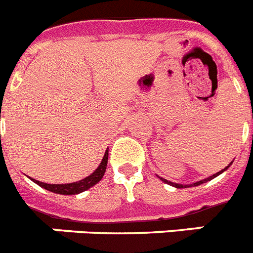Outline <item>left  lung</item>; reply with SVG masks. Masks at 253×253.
I'll return each mask as SVG.
<instances>
[{
    "label": "left lung",
    "instance_id": "obj_1",
    "mask_svg": "<svg viewBox=\"0 0 253 253\" xmlns=\"http://www.w3.org/2000/svg\"><path fill=\"white\" fill-rule=\"evenodd\" d=\"M232 164H233V163H230L229 165L226 166V168H224L223 170H220V171H217L216 174H213V175H210V176H209V178H206V179H202V180H198V182H196V183H192V184H178V183H172V182H169V180H166V179L161 178V176H159V178L161 179V180H163L164 183H166V184H170V185H172V187H175V188H189V187H197V185L202 184V183H206V182H209V180H211V179L216 178V176H217V175H220V174H221V172H224V171H225V170L228 169V168H229L230 165H232Z\"/></svg>",
    "mask_w": 253,
    "mask_h": 253
}]
</instances>
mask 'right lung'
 <instances>
[{"mask_svg":"<svg viewBox=\"0 0 253 253\" xmlns=\"http://www.w3.org/2000/svg\"><path fill=\"white\" fill-rule=\"evenodd\" d=\"M107 160H109V148L106 150L102 161H101V164L98 165V168H97L90 175H88L87 178L82 179L79 182L68 183V184H47V183L40 182V180H36V179H32V180H33L36 184L40 185V187H42V188L47 189V191L49 192H53V193L64 194V196L79 194L82 193V192L92 188L93 185H96L97 183L100 182L101 179L103 178L106 171V166H107Z\"/></svg>","mask_w":253,"mask_h":253,"instance_id":"1","label":"right lung"}]
</instances>
